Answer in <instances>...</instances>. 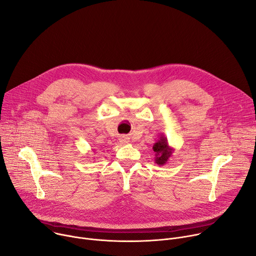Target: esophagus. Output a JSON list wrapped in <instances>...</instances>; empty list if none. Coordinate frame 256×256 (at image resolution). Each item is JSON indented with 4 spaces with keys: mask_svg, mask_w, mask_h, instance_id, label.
Wrapping results in <instances>:
<instances>
[{
    "mask_svg": "<svg viewBox=\"0 0 256 256\" xmlns=\"http://www.w3.org/2000/svg\"><path fill=\"white\" fill-rule=\"evenodd\" d=\"M120 140H122V142H124V143H128V136H122V138H120Z\"/></svg>",
    "mask_w": 256,
    "mask_h": 256,
    "instance_id": "34e87169",
    "label": "esophagus"
}]
</instances>
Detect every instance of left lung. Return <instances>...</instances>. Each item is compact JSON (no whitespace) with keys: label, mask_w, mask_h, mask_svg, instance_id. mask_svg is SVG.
I'll return each mask as SVG.
<instances>
[{"label":"left lung","mask_w":256,"mask_h":256,"mask_svg":"<svg viewBox=\"0 0 256 256\" xmlns=\"http://www.w3.org/2000/svg\"><path fill=\"white\" fill-rule=\"evenodd\" d=\"M153 151L155 152V164L158 166H164L168 164L174 149L168 145V138L161 136L159 140L153 145Z\"/></svg>","instance_id":"left-lung-1"}]
</instances>
